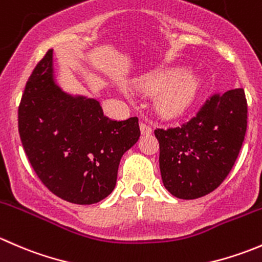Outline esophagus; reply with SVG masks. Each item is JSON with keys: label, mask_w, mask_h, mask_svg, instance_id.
Returning <instances> with one entry per match:
<instances>
[{"label": "esophagus", "mask_w": 262, "mask_h": 262, "mask_svg": "<svg viewBox=\"0 0 262 262\" xmlns=\"http://www.w3.org/2000/svg\"><path fill=\"white\" fill-rule=\"evenodd\" d=\"M139 128H141V133L143 134V136H149V134L152 133V128H150L149 125H147L146 123L139 124Z\"/></svg>", "instance_id": "1"}]
</instances>
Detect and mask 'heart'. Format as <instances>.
<instances>
[{
	"mask_svg": "<svg viewBox=\"0 0 262 262\" xmlns=\"http://www.w3.org/2000/svg\"><path fill=\"white\" fill-rule=\"evenodd\" d=\"M139 90L156 95L153 110L163 119L184 115L194 104L200 89V78L194 72H150L137 82Z\"/></svg>",
	"mask_w": 262,
	"mask_h": 262,
	"instance_id": "heart-1",
	"label": "heart"
}]
</instances>
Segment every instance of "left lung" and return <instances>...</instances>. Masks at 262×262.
<instances>
[{
  "label": "left lung",
  "instance_id": "left-lung-1",
  "mask_svg": "<svg viewBox=\"0 0 262 262\" xmlns=\"http://www.w3.org/2000/svg\"><path fill=\"white\" fill-rule=\"evenodd\" d=\"M247 101L244 89L208 100L196 116L170 129H156L166 189L179 199H198L228 176L244 143Z\"/></svg>",
  "mask_w": 262,
  "mask_h": 262
}]
</instances>
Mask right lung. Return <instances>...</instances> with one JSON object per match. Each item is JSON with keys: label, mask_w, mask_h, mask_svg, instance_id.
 <instances>
[{"label": "right lung", "mask_w": 262, "mask_h": 262, "mask_svg": "<svg viewBox=\"0 0 262 262\" xmlns=\"http://www.w3.org/2000/svg\"><path fill=\"white\" fill-rule=\"evenodd\" d=\"M18 133L41 182L73 204L99 203L116 185L120 158L138 142V118L113 120L100 101L66 91L53 49L34 68L18 107Z\"/></svg>", "instance_id": "1"}]
</instances>
